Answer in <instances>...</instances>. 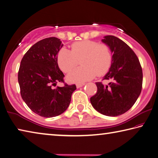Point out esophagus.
Here are the masks:
<instances>
[{"label": "esophagus", "mask_w": 158, "mask_h": 158, "mask_svg": "<svg viewBox=\"0 0 158 158\" xmlns=\"http://www.w3.org/2000/svg\"><path fill=\"white\" fill-rule=\"evenodd\" d=\"M84 85H85V84H77L76 85V86H77V89H79V88H81L82 86H84Z\"/></svg>", "instance_id": "obj_1"}]
</instances>
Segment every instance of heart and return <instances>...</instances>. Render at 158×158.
Returning a JSON list of instances; mask_svg holds the SVG:
<instances>
[{
	"label": "heart",
	"mask_w": 158,
	"mask_h": 158,
	"mask_svg": "<svg viewBox=\"0 0 158 158\" xmlns=\"http://www.w3.org/2000/svg\"><path fill=\"white\" fill-rule=\"evenodd\" d=\"M81 60L83 66L68 74L69 82L83 83L93 79L97 74H105L111 66L112 53L106 44L83 40L73 43L72 50L62 48L58 53V64L65 73L73 71Z\"/></svg>",
	"instance_id": "1"
}]
</instances>
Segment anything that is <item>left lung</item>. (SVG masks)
Listing matches in <instances>:
<instances>
[{"instance_id":"left-lung-1","label":"left lung","mask_w":158,"mask_h":158,"mask_svg":"<svg viewBox=\"0 0 158 158\" xmlns=\"http://www.w3.org/2000/svg\"><path fill=\"white\" fill-rule=\"evenodd\" d=\"M110 47L112 63L103 79L111 80L108 85L95 83L98 91L90 98V103L99 113L117 116L132 107L142 89L143 73L137 55L118 37L106 35L102 40Z\"/></svg>"}]
</instances>
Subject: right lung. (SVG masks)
Wrapping results in <instances>:
<instances>
[{
    "label": "right lung",
    "instance_id": "1",
    "mask_svg": "<svg viewBox=\"0 0 158 158\" xmlns=\"http://www.w3.org/2000/svg\"><path fill=\"white\" fill-rule=\"evenodd\" d=\"M63 44L57 37L37 42L23 56L18 73V81L23 100L34 113L45 118L63 114L70 104L76 85L65 84L64 74L57 61L58 52Z\"/></svg>",
    "mask_w": 158,
    "mask_h": 158
}]
</instances>
